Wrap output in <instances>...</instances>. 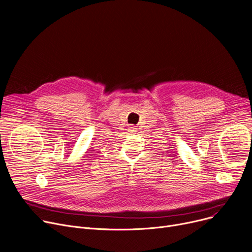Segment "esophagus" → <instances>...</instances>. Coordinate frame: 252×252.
Listing matches in <instances>:
<instances>
[{
  "instance_id": "34e87169",
  "label": "esophagus",
  "mask_w": 252,
  "mask_h": 252,
  "mask_svg": "<svg viewBox=\"0 0 252 252\" xmlns=\"http://www.w3.org/2000/svg\"><path fill=\"white\" fill-rule=\"evenodd\" d=\"M128 132L129 133H135L136 132V127L133 125H130L128 128Z\"/></svg>"
}]
</instances>
